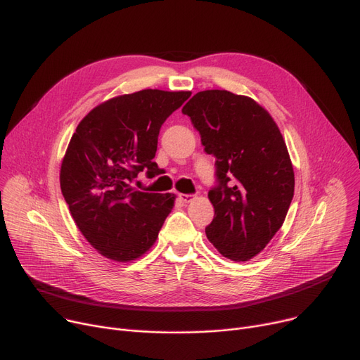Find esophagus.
Listing matches in <instances>:
<instances>
[{"label": "esophagus", "mask_w": 360, "mask_h": 360, "mask_svg": "<svg viewBox=\"0 0 360 360\" xmlns=\"http://www.w3.org/2000/svg\"><path fill=\"white\" fill-rule=\"evenodd\" d=\"M179 200L182 202H191L194 200V195L193 194H179Z\"/></svg>", "instance_id": "1"}]
</instances>
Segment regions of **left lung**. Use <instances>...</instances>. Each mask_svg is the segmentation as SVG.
Segmentation results:
<instances>
[{"label":"left lung","instance_id":"obj_1","mask_svg":"<svg viewBox=\"0 0 360 360\" xmlns=\"http://www.w3.org/2000/svg\"><path fill=\"white\" fill-rule=\"evenodd\" d=\"M216 158V185L209 191L214 219L205 235L233 261L259 254L281 228L295 191L289 151L270 113L228 90L198 91L184 108Z\"/></svg>","mask_w":360,"mask_h":360}]
</instances>
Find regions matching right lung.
I'll return each instance as SVG.
<instances>
[{"label": "right lung", "instance_id": "add662e5", "mask_svg": "<svg viewBox=\"0 0 360 360\" xmlns=\"http://www.w3.org/2000/svg\"><path fill=\"white\" fill-rule=\"evenodd\" d=\"M190 91L146 89L91 109L75 128L61 165V191L77 228L106 258L127 262L147 252L174 209V194L143 193L134 181L153 162L163 122Z\"/></svg>", "mask_w": 360, "mask_h": 360}]
</instances>
